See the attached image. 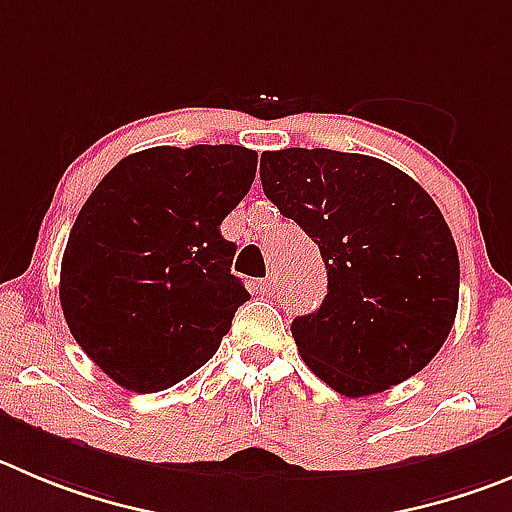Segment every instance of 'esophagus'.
I'll return each mask as SVG.
<instances>
[{
    "label": "esophagus",
    "instance_id": "1",
    "mask_svg": "<svg viewBox=\"0 0 512 512\" xmlns=\"http://www.w3.org/2000/svg\"><path fill=\"white\" fill-rule=\"evenodd\" d=\"M278 278H275V275H270V278H265V280H260V285H257V288H260V293L262 295H275L278 293Z\"/></svg>",
    "mask_w": 512,
    "mask_h": 512
}]
</instances>
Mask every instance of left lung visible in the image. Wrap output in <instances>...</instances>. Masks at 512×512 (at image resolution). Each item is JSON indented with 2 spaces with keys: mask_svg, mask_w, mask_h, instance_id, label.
Wrapping results in <instances>:
<instances>
[{
  "mask_svg": "<svg viewBox=\"0 0 512 512\" xmlns=\"http://www.w3.org/2000/svg\"><path fill=\"white\" fill-rule=\"evenodd\" d=\"M260 179L326 262V300L290 326L308 369L351 399L419 374L460 298V257L434 199L386 161L331 148L267 151Z\"/></svg>",
  "mask_w": 512,
  "mask_h": 512,
  "instance_id": "8db88e82",
  "label": "left lung"
}]
</instances>
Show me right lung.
Listing matches in <instances>:
<instances>
[{
    "label": "right lung",
    "instance_id": "right-lung-1",
    "mask_svg": "<svg viewBox=\"0 0 512 512\" xmlns=\"http://www.w3.org/2000/svg\"><path fill=\"white\" fill-rule=\"evenodd\" d=\"M245 146H156L118 161L80 209L60 267L78 346L123 389L154 394L202 369L250 293L219 232L255 181Z\"/></svg>",
    "mask_w": 512,
    "mask_h": 512
}]
</instances>
